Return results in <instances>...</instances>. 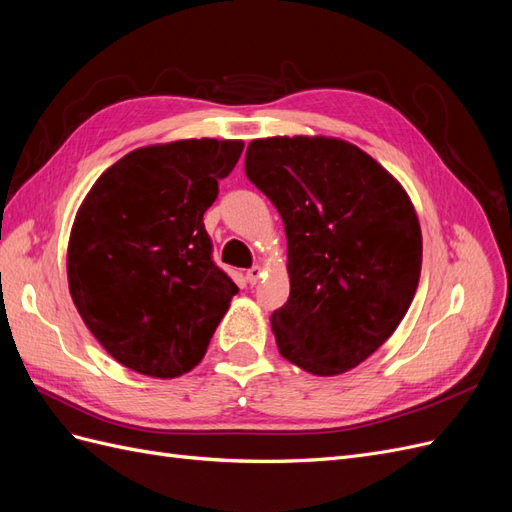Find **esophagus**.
I'll return each instance as SVG.
<instances>
[{
  "mask_svg": "<svg viewBox=\"0 0 512 512\" xmlns=\"http://www.w3.org/2000/svg\"><path fill=\"white\" fill-rule=\"evenodd\" d=\"M245 277H247V282H250L252 286H254V284H258V282H260V277H262V267H260V265H254L252 269H247Z\"/></svg>",
  "mask_w": 512,
  "mask_h": 512,
  "instance_id": "34e87169",
  "label": "esophagus"
}]
</instances>
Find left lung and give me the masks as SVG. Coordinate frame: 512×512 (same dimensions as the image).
<instances>
[{"mask_svg": "<svg viewBox=\"0 0 512 512\" xmlns=\"http://www.w3.org/2000/svg\"><path fill=\"white\" fill-rule=\"evenodd\" d=\"M245 173L286 228L277 350L322 378L361 365L404 320L421 277V224L404 185L363 149L320 134L256 138Z\"/></svg>", "mask_w": 512, "mask_h": 512, "instance_id": "obj_1", "label": "left lung"}]
</instances>
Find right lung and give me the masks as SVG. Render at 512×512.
I'll list each match as a JSON object with an SVG mask.
<instances>
[{
	"label": "right lung",
	"instance_id": "obj_1",
	"mask_svg": "<svg viewBox=\"0 0 512 512\" xmlns=\"http://www.w3.org/2000/svg\"><path fill=\"white\" fill-rule=\"evenodd\" d=\"M241 151L243 141L215 138L138 147L76 211L70 297L100 346L138 374H188L239 292L213 265L203 215Z\"/></svg>",
	"mask_w": 512,
	"mask_h": 512
}]
</instances>
